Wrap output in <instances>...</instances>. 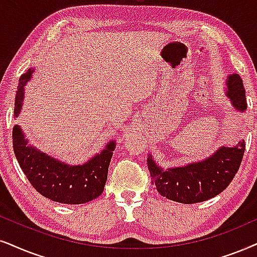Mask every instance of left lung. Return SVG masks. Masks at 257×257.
<instances>
[{
  "instance_id": "left-lung-1",
  "label": "left lung",
  "mask_w": 257,
  "mask_h": 257,
  "mask_svg": "<svg viewBox=\"0 0 257 257\" xmlns=\"http://www.w3.org/2000/svg\"><path fill=\"white\" fill-rule=\"evenodd\" d=\"M225 84V96L237 111L244 112L246 99L241 76L229 74ZM244 149L245 142L241 140L232 147L222 146L203 160L166 170L157 165L152 154H148L152 183L167 199L183 204L205 201L223 192L231 183L242 162Z\"/></svg>"
}]
</instances>
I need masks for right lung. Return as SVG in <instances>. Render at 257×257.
I'll use <instances>...</instances> for the list:
<instances>
[{
  "label": "right lung",
  "instance_id": "right-lung-1",
  "mask_svg": "<svg viewBox=\"0 0 257 257\" xmlns=\"http://www.w3.org/2000/svg\"><path fill=\"white\" fill-rule=\"evenodd\" d=\"M34 69L22 74L15 96L14 116L20 115L25 98V86L31 80ZM13 147L19 165L29 183L41 196L63 204H84L103 193L116 140L83 165H67L42 153L28 144L20 125L13 128Z\"/></svg>",
  "mask_w": 257,
  "mask_h": 257
}]
</instances>
